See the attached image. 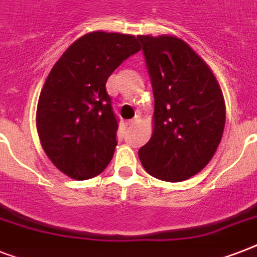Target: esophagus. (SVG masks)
<instances>
[{
    "label": "esophagus",
    "mask_w": 257,
    "mask_h": 257,
    "mask_svg": "<svg viewBox=\"0 0 257 257\" xmlns=\"http://www.w3.org/2000/svg\"><path fill=\"white\" fill-rule=\"evenodd\" d=\"M137 121H139V118H135V120H129V121H126V122H125V124H126V126H133V125L136 124Z\"/></svg>",
    "instance_id": "34e87169"
}]
</instances>
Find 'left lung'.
I'll return each instance as SVG.
<instances>
[{
	"instance_id": "8db88e82",
	"label": "left lung",
	"mask_w": 257,
	"mask_h": 257,
	"mask_svg": "<svg viewBox=\"0 0 257 257\" xmlns=\"http://www.w3.org/2000/svg\"><path fill=\"white\" fill-rule=\"evenodd\" d=\"M155 97L153 133L139 157L164 181L199 173L215 155L225 125V102L207 62L175 36H137Z\"/></svg>"
}]
</instances>
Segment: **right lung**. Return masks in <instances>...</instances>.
<instances>
[{
    "mask_svg": "<svg viewBox=\"0 0 257 257\" xmlns=\"http://www.w3.org/2000/svg\"><path fill=\"white\" fill-rule=\"evenodd\" d=\"M132 34L86 33L50 70L37 104V132L54 167L74 180L92 179L110 163L118 125L108 77L140 50Z\"/></svg>",
    "mask_w": 257,
    "mask_h": 257,
    "instance_id": "right-lung-1",
    "label": "right lung"
}]
</instances>
